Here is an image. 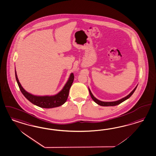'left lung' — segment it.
<instances>
[{"mask_svg":"<svg viewBox=\"0 0 156 156\" xmlns=\"http://www.w3.org/2000/svg\"><path fill=\"white\" fill-rule=\"evenodd\" d=\"M137 85L135 87V88L130 93V94L128 95V96H126V97H125L124 98H121L120 100H118V101H112V102H104V101H100V100H98V99H97V98H94V95L92 94V92H91V91L90 90V89L89 88V94H90V96H91V98H92V100H94V102H96V103H97L98 104V105H101V106H104V107H108V106H115V105H119V104H121V102H123V101H125L126 100H127L128 98H129L132 94H133L134 92V91H135V90L137 88Z\"/></svg>","mask_w":156,"mask_h":156,"instance_id":"left-lung-1","label":"left lung"}]
</instances>
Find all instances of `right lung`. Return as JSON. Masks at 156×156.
I'll use <instances>...</instances> for the list:
<instances>
[{
	"label": "right lung",
	"instance_id": "obj_1",
	"mask_svg": "<svg viewBox=\"0 0 156 156\" xmlns=\"http://www.w3.org/2000/svg\"><path fill=\"white\" fill-rule=\"evenodd\" d=\"M15 72V77L18 83L20 91L24 97L29 100L30 102L36 105L38 107L44 108H52L55 107H59L62 105L65 102H66L67 98L69 94V89L71 87L72 84L74 80V75L72 73L69 77L67 83L64 87L62 90L58 94L54 96H34L32 94H29L23 89L20 83H19L18 79V76L16 75V70Z\"/></svg>",
	"mask_w": 156,
	"mask_h": 156
}]
</instances>
